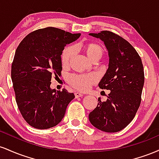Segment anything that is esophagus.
<instances>
[{
    "mask_svg": "<svg viewBox=\"0 0 159 159\" xmlns=\"http://www.w3.org/2000/svg\"><path fill=\"white\" fill-rule=\"evenodd\" d=\"M84 96V94L81 93H79V92H75V96L76 98H79V97H82V96Z\"/></svg>",
    "mask_w": 159,
    "mask_h": 159,
    "instance_id": "34e87169",
    "label": "esophagus"
}]
</instances>
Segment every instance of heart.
<instances>
[{
	"label": "heart",
	"mask_w": 159,
	"mask_h": 159,
	"mask_svg": "<svg viewBox=\"0 0 159 159\" xmlns=\"http://www.w3.org/2000/svg\"><path fill=\"white\" fill-rule=\"evenodd\" d=\"M84 52L87 57L93 60L100 59L104 54L103 47L96 43H89L82 46ZM75 49L74 46H67L63 50L61 55V62L63 65H67L74 56ZM97 81V78L93 75H72L69 78V82L71 86L78 90L86 91L90 86Z\"/></svg>",
	"instance_id": "heart-1"
}]
</instances>
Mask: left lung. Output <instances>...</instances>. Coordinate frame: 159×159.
<instances>
[{
    "mask_svg": "<svg viewBox=\"0 0 159 159\" xmlns=\"http://www.w3.org/2000/svg\"><path fill=\"white\" fill-rule=\"evenodd\" d=\"M89 34L102 40L107 49L108 69L98 87L111 90L105 102L98 98L89 120L99 130L117 132L132 122L139 108L144 84L143 63L134 47L117 34L108 30Z\"/></svg>",
    "mask_w": 159,
    "mask_h": 159,
    "instance_id": "obj_1",
    "label": "left lung"
}]
</instances>
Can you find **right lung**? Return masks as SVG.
Here are the masks:
<instances>
[{"label":"right lung","instance_id":"obj_1","mask_svg":"<svg viewBox=\"0 0 159 159\" xmlns=\"http://www.w3.org/2000/svg\"><path fill=\"white\" fill-rule=\"evenodd\" d=\"M48 27L25 36L16 51L11 78L16 100L25 121L32 127L47 129L57 125L64 116L73 93L50 87L52 75H61V54L66 44L79 38Z\"/></svg>","mask_w":159,"mask_h":159}]
</instances>
